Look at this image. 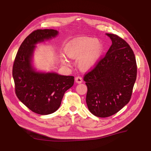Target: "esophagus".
<instances>
[{
  "label": "esophagus",
  "instance_id": "obj_1",
  "mask_svg": "<svg viewBox=\"0 0 151 151\" xmlns=\"http://www.w3.org/2000/svg\"><path fill=\"white\" fill-rule=\"evenodd\" d=\"M75 81L76 83L77 84H80L82 82H83V79H82V77L80 76H77L75 78Z\"/></svg>",
  "mask_w": 151,
  "mask_h": 151
}]
</instances>
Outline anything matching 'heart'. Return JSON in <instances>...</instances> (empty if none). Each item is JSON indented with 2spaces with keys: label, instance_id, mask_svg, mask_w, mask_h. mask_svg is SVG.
Masks as SVG:
<instances>
[{
  "label": "heart",
  "instance_id": "obj_1",
  "mask_svg": "<svg viewBox=\"0 0 151 151\" xmlns=\"http://www.w3.org/2000/svg\"><path fill=\"white\" fill-rule=\"evenodd\" d=\"M103 45L99 40L94 38L83 36L71 40L65 50L66 55L73 60H78L81 70L86 71L97 64L103 52ZM66 65L68 62L63 59Z\"/></svg>",
  "mask_w": 151,
  "mask_h": 151
}]
</instances>
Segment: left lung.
I'll use <instances>...</instances> for the list:
<instances>
[{"mask_svg":"<svg viewBox=\"0 0 151 151\" xmlns=\"http://www.w3.org/2000/svg\"><path fill=\"white\" fill-rule=\"evenodd\" d=\"M106 35L111 46L84 78L89 110L101 118L114 115L128 104L137 77L135 55L129 45L116 35Z\"/></svg>","mask_w":151,"mask_h":151,"instance_id":"1","label":"left lung"}]
</instances>
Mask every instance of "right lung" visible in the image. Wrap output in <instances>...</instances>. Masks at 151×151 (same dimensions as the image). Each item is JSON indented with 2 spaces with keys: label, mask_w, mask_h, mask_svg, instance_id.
<instances>
[{
  "label": "right lung",
  "mask_w": 151,
  "mask_h": 151,
  "mask_svg": "<svg viewBox=\"0 0 151 151\" xmlns=\"http://www.w3.org/2000/svg\"><path fill=\"white\" fill-rule=\"evenodd\" d=\"M58 35L55 29L34 31L21 45L12 68L17 97L32 111L42 115L57 110L65 91L74 83V76L37 71L33 65L36 45Z\"/></svg>",
  "instance_id": "obj_1"
}]
</instances>
